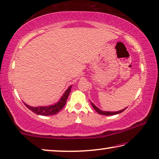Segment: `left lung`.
<instances>
[{"label": "left lung", "mask_w": 159, "mask_h": 159, "mask_svg": "<svg viewBox=\"0 0 159 159\" xmlns=\"http://www.w3.org/2000/svg\"><path fill=\"white\" fill-rule=\"evenodd\" d=\"M90 103L92 104V107L94 109V110L96 111L97 113H99V114H102V115H105V116H111V115H114V114H120L121 113L122 111H124L125 109H126V107L125 109H122V110L120 111H102L101 109H99L98 107L95 106V105L92 103V102H90Z\"/></svg>", "instance_id": "8db88e82"}]
</instances>
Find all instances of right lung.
Listing matches in <instances>:
<instances>
[{"mask_svg":"<svg viewBox=\"0 0 159 159\" xmlns=\"http://www.w3.org/2000/svg\"><path fill=\"white\" fill-rule=\"evenodd\" d=\"M72 85L67 88V89L64 92L62 96L61 97L59 101L57 103H55L52 105H49V106H40V107H31L29 106L27 104H25V106L31 110L34 113L38 114V115H43V116H50V115H54L56 114L57 112H59L61 109H62L66 104L67 99L69 97L70 92L71 91Z\"/></svg>","mask_w":159,"mask_h":159,"instance_id":"1","label":"right lung"}]
</instances>
